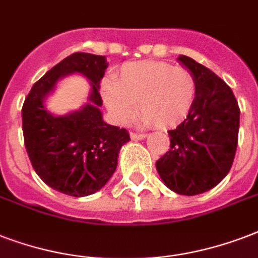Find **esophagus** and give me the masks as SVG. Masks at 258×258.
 <instances>
[{"mask_svg":"<svg viewBox=\"0 0 258 258\" xmlns=\"http://www.w3.org/2000/svg\"><path fill=\"white\" fill-rule=\"evenodd\" d=\"M130 137H131V139H133V141H142V139H145L147 135H146V134L131 133V134H130Z\"/></svg>","mask_w":258,"mask_h":258,"instance_id":"34e87169","label":"esophagus"}]
</instances>
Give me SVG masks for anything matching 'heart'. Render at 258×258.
Returning <instances> with one entry per match:
<instances>
[{
    "mask_svg": "<svg viewBox=\"0 0 258 258\" xmlns=\"http://www.w3.org/2000/svg\"><path fill=\"white\" fill-rule=\"evenodd\" d=\"M196 89V78L188 69L161 60H138L123 64L116 80L101 82V97L119 124L133 119L137 104L141 124L173 128L189 115Z\"/></svg>",
    "mask_w": 258,
    "mask_h": 258,
    "instance_id": "b5f03b06",
    "label": "heart"
}]
</instances>
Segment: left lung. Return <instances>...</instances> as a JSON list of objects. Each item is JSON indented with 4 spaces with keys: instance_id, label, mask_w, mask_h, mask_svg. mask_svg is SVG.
Here are the masks:
<instances>
[{
    "instance_id": "8db88e82",
    "label": "left lung",
    "mask_w": 258,
    "mask_h": 258,
    "mask_svg": "<svg viewBox=\"0 0 258 258\" xmlns=\"http://www.w3.org/2000/svg\"><path fill=\"white\" fill-rule=\"evenodd\" d=\"M177 60L196 78V97L189 115L168 131L170 149L155 162L161 180L178 195L203 194L227 176L239 130V107L223 80L189 56Z\"/></svg>"
}]
</instances>
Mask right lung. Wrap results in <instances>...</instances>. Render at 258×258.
<instances>
[{"mask_svg": "<svg viewBox=\"0 0 258 258\" xmlns=\"http://www.w3.org/2000/svg\"><path fill=\"white\" fill-rule=\"evenodd\" d=\"M107 68L103 55H70L32 86L21 109L25 149L35 172L69 196L82 198L101 189L115 173L121 146L130 141L127 130L107 124L100 111L98 89ZM70 74L88 78V103L78 111L54 115L46 111L45 100L58 80Z\"/></svg>", "mask_w": 258, "mask_h": 258, "instance_id": "right-lung-1", "label": "right lung"}]
</instances>
